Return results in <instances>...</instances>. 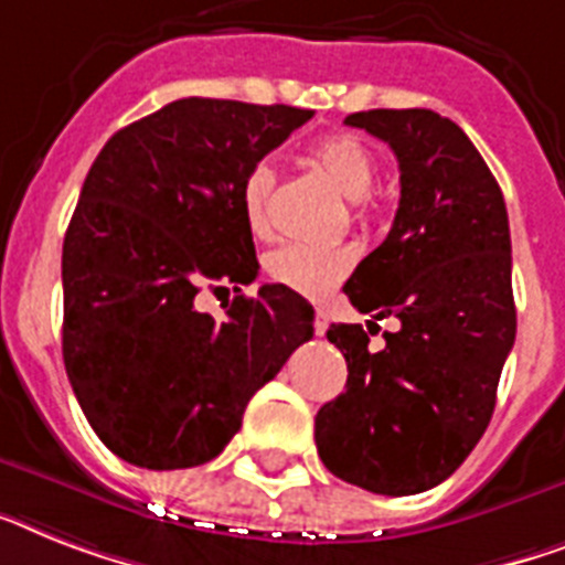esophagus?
<instances>
[{
    "mask_svg": "<svg viewBox=\"0 0 565 565\" xmlns=\"http://www.w3.org/2000/svg\"><path fill=\"white\" fill-rule=\"evenodd\" d=\"M328 310L324 307H316V319H313V330H316V337H324L328 333Z\"/></svg>",
    "mask_w": 565,
    "mask_h": 565,
    "instance_id": "esophagus-1",
    "label": "esophagus"
}]
</instances>
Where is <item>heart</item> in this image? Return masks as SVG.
Masks as SVG:
<instances>
[{
    "label": "heart",
    "mask_w": 565,
    "mask_h": 565,
    "mask_svg": "<svg viewBox=\"0 0 565 565\" xmlns=\"http://www.w3.org/2000/svg\"><path fill=\"white\" fill-rule=\"evenodd\" d=\"M307 162L337 188L339 194L365 203V196L377 182V159L362 139L351 132H333L307 148ZM273 168L267 162L252 164L241 185V211L252 235H267V203L273 194ZM354 249L348 246H307L287 243L267 258V275L275 284L307 298H324L337 287L351 267Z\"/></svg>",
    "instance_id": "b5f03b06"
}]
</instances>
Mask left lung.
I'll use <instances>...</instances> for the list:
<instances>
[{"label": "left lung", "mask_w": 565, "mask_h": 565, "mask_svg": "<svg viewBox=\"0 0 565 565\" xmlns=\"http://www.w3.org/2000/svg\"><path fill=\"white\" fill-rule=\"evenodd\" d=\"M348 127L401 164L392 232L348 278L345 296L401 328L369 348L362 324H330L348 383L316 415V447L342 481L386 497L456 473L484 435L516 337L511 228L502 188L473 141L433 109H369ZM371 330V328H369Z\"/></svg>", "instance_id": "1"}]
</instances>
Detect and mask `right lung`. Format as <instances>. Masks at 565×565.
Returning a JSON list of instances; mask_svg holds the SVG:
<instances>
[{
	"label": "right lung",
	"instance_id": "1",
	"mask_svg": "<svg viewBox=\"0 0 565 565\" xmlns=\"http://www.w3.org/2000/svg\"><path fill=\"white\" fill-rule=\"evenodd\" d=\"M310 109L179 98L132 121L92 162L63 241V362L86 420L148 470L211 461L243 409L313 339V307L255 281L241 185ZM238 296L217 323L203 286Z\"/></svg>",
	"mask_w": 565,
	"mask_h": 565
}]
</instances>
